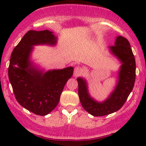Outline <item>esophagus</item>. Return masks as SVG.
Segmentation results:
<instances>
[{"label":"esophagus","instance_id":"obj_1","mask_svg":"<svg viewBox=\"0 0 146 146\" xmlns=\"http://www.w3.org/2000/svg\"><path fill=\"white\" fill-rule=\"evenodd\" d=\"M81 73V69L80 68V67H75L74 68V73H73V75L75 76H80V74Z\"/></svg>","mask_w":146,"mask_h":146}]
</instances>
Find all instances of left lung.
Returning <instances> with one entry per match:
<instances>
[{
	"instance_id": "left-lung-1",
	"label": "left lung",
	"mask_w": 146,
	"mask_h": 146,
	"mask_svg": "<svg viewBox=\"0 0 146 146\" xmlns=\"http://www.w3.org/2000/svg\"><path fill=\"white\" fill-rule=\"evenodd\" d=\"M111 52L122 62L119 81L114 92L103 102H98L90 97L86 82L78 78V96L82 107L94 117L108 115L118 111L124 104L134 86L136 80V61L127 39L117 37L114 46L110 47Z\"/></svg>"
}]
</instances>
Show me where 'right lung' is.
<instances>
[{"label": "right lung", "instance_id": "right-lung-1", "mask_svg": "<svg viewBox=\"0 0 146 146\" xmlns=\"http://www.w3.org/2000/svg\"><path fill=\"white\" fill-rule=\"evenodd\" d=\"M56 43V37L48 30H29L12 52L8 78L16 100L26 110L45 116L57 106L73 68L53 70L43 73L31 66L29 55L34 45Z\"/></svg>", "mask_w": 146, "mask_h": 146}]
</instances>
